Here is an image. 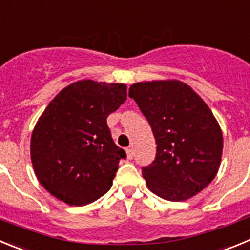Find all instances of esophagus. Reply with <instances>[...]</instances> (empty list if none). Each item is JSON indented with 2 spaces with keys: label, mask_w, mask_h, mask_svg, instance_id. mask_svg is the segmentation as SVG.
Listing matches in <instances>:
<instances>
[{
  "label": "esophagus",
  "mask_w": 250,
  "mask_h": 250,
  "mask_svg": "<svg viewBox=\"0 0 250 250\" xmlns=\"http://www.w3.org/2000/svg\"><path fill=\"white\" fill-rule=\"evenodd\" d=\"M125 153H127V158L128 159H133L134 152H133V149H132V148H127V149H125Z\"/></svg>",
  "instance_id": "1"
}]
</instances>
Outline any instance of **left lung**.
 <instances>
[{
	"mask_svg": "<svg viewBox=\"0 0 250 250\" xmlns=\"http://www.w3.org/2000/svg\"><path fill=\"white\" fill-rule=\"evenodd\" d=\"M152 127L156 159L142 168L148 189L172 202L187 201L217 175L223 134L207 103L177 80L138 82L129 87Z\"/></svg>",
	"mask_w": 250,
	"mask_h": 250,
	"instance_id": "8db88e82",
	"label": "left lung"
}]
</instances>
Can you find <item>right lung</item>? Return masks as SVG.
I'll use <instances>...</instances> for the list:
<instances>
[{"instance_id": "add662e5", "label": "right lung", "mask_w": 250, "mask_h": 250, "mask_svg": "<svg viewBox=\"0 0 250 250\" xmlns=\"http://www.w3.org/2000/svg\"><path fill=\"white\" fill-rule=\"evenodd\" d=\"M127 100L123 83L82 80L53 98L31 137V161L44 189L68 206H86L111 189L125 152L107 117Z\"/></svg>"}]
</instances>
